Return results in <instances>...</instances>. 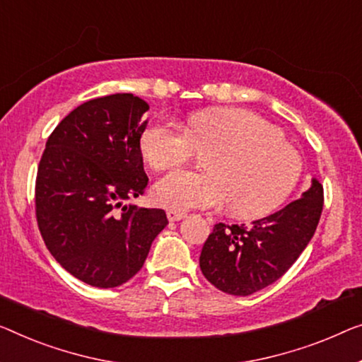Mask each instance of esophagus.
Here are the masks:
<instances>
[{
	"label": "esophagus",
	"mask_w": 362,
	"mask_h": 362,
	"mask_svg": "<svg viewBox=\"0 0 362 362\" xmlns=\"http://www.w3.org/2000/svg\"><path fill=\"white\" fill-rule=\"evenodd\" d=\"M185 216H187V213H183V211H177V209H167V219L172 221V223H174V221L183 219Z\"/></svg>",
	"instance_id": "1"
}]
</instances>
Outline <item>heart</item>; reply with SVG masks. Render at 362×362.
Wrapping results in <instances>:
<instances>
[{"instance_id":"b5f03b06","label":"heart","mask_w":362,"mask_h":362,"mask_svg":"<svg viewBox=\"0 0 362 362\" xmlns=\"http://www.w3.org/2000/svg\"><path fill=\"white\" fill-rule=\"evenodd\" d=\"M139 148L156 170L183 164L193 151H209L203 160L206 172L177 170L154 185L156 202L177 211L229 202V213L237 218H263L281 206L302 172L299 153L279 129L239 107L199 112L185 132L174 123L153 122Z\"/></svg>"}]
</instances>
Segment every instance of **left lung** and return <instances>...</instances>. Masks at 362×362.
<instances>
[{"label":"left lung","instance_id":"1","mask_svg":"<svg viewBox=\"0 0 362 362\" xmlns=\"http://www.w3.org/2000/svg\"><path fill=\"white\" fill-rule=\"evenodd\" d=\"M323 208V187H310L283 209L250 226L218 223L204 242L199 268L223 293L250 296L279 279L309 244Z\"/></svg>","mask_w":362,"mask_h":362}]
</instances>
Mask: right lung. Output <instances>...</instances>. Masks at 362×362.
Instances as JSON below:
<instances>
[{
  "mask_svg": "<svg viewBox=\"0 0 362 362\" xmlns=\"http://www.w3.org/2000/svg\"><path fill=\"white\" fill-rule=\"evenodd\" d=\"M148 110L133 94L84 102L53 129L37 170L35 213L47 249L95 288L132 279L169 224L164 209L125 203L148 185L139 148Z\"/></svg>",
  "mask_w": 362,
  "mask_h": 362,
  "instance_id": "1",
  "label": "right lung"
}]
</instances>
